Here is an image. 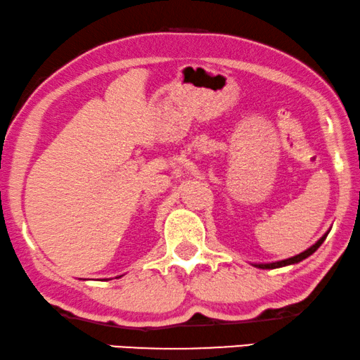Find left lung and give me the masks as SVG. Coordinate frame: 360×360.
<instances>
[{"instance_id":"1","label":"left lung","mask_w":360,"mask_h":360,"mask_svg":"<svg viewBox=\"0 0 360 360\" xmlns=\"http://www.w3.org/2000/svg\"><path fill=\"white\" fill-rule=\"evenodd\" d=\"M328 233H330V229H328V231H326L323 236H321V238L317 240V243H315L314 245H310V248H309L307 250L300 252V254H297V255L289 257V259H284V260L271 262V264H252V265L257 266V268H262V270H273V268H281V266H288V265H296V264H299V262H302L304 259H307V257L312 255L314 252L317 250L321 244H323V240L326 239V236H328Z\"/></svg>"}]
</instances>
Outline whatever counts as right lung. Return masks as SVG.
Masks as SVG:
<instances>
[{
    "label": "right lung",
    "mask_w": 360,
    "mask_h": 360,
    "mask_svg": "<svg viewBox=\"0 0 360 360\" xmlns=\"http://www.w3.org/2000/svg\"><path fill=\"white\" fill-rule=\"evenodd\" d=\"M117 278H121V276H117Z\"/></svg>",
    "instance_id": "obj_1"
}]
</instances>
